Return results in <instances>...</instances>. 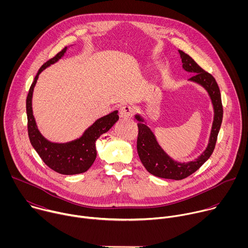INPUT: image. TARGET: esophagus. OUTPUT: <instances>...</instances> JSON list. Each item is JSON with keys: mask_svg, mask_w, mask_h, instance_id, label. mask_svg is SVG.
I'll return each instance as SVG.
<instances>
[{"mask_svg": "<svg viewBox=\"0 0 248 248\" xmlns=\"http://www.w3.org/2000/svg\"><path fill=\"white\" fill-rule=\"evenodd\" d=\"M133 113H134V110H133L131 106L125 105V106H123V107L121 108L120 116H121V118L128 119V118H131L133 116Z\"/></svg>", "mask_w": 248, "mask_h": 248, "instance_id": "obj_1", "label": "esophagus"}]
</instances>
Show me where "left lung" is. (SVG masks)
I'll return each mask as SVG.
<instances>
[{
    "label": "left lung",
    "instance_id": "obj_1",
    "mask_svg": "<svg viewBox=\"0 0 248 248\" xmlns=\"http://www.w3.org/2000/svg\"><path fill=\"white\" fill-rule=\"evenodd\" d=\"M183 62V67L188 73L194 74L189 78L190 81L200 84L208 92L214 108V121L209 137V143L205 151L194 161L187 163H179L172 160L159 145L158 141L152 130L144 124V120L140 115H135V119L139 122L138 137H137V152L141 163L145 169L155 176L162 179H170L180 181L187 178L188 175L196 171L212 155L214 151L218 133L223 121V106L219 86L209 73L200 67L195 61L179 50Z\"/></svg>",
    "mask_w": 248,
    "mask_h": 248
}]
</instances>
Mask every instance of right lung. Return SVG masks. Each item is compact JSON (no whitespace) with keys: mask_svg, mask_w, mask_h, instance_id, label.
Masks as SVG:
<instances>
[{"mask_svg":"<svg viewBox=\"0 0 248 248\" xmlns=\"http://www.w3.org/2000/svg\"><path fill=\"white\" fill-rule=\"evenodd\" d=\"M66 49V47L62 49L40 67L29 88L26 98L27 129L31 145L50 169L62 174H78L86 171L92 166L97 156L96 140L118 122L119 115L118 111H114L98 119L84 131L81 137L66 143L51 142L40 133L32 112L33 89L42 70L58 62L64 55Z\"/></svg>","mask_w":248,"mask_h":248,"instance_id":"add662e5","label":"right lung"}]
</instances>
